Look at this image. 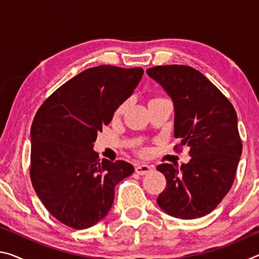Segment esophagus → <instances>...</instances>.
<instances>
[{"mask_svg":"<svg viewBox=\"0 0 259 259\" xmlns=\"http://www.w3.org/2000/svg\"><path fill=\"white\" fill-rule=\"evenodd\" d=\"M152 170H153L152 166L147 165V164H138L135 168L136 174H138V175H146L148 172H151Z\"/></svg>","mask_w":259,"mask_h":259,"instance_id":"34e87169","label":"esophagus"}]
</instances>
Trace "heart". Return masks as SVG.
Here are the masks:
<instances>
[{
  "mask_svg": "<svg viewBox=\"0 0 259 259\" xmlns=\"http://www.w3.org/2000/svg\"><path fill=\"white\" fill-rule=\"evenodd\" d=\"M155 99H156V98H155ZM125 107H126V102H125V103H123V104H121L120 106L117 107V109H116V114H121L122 112L124 111Z\"/></svg>",
  "mask_w": 259,
  "mask_h": 259,
  "instance_id": "b5f03b06",
  "label": "heart"
}]
</instances>
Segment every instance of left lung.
I'll use <instances>...</instances> for the list:
<instances>
[{
    "label": "left lung",
    "instance_id": "1",
    "mask_svg": "<svg viewBox=\"0 0 259 259\" xmlns=\"http://www.w3.org/2000/svg\"><path fill=\"white\" fill-rule=\"evenodd\" d=\"M146 73L172 99L174 135L182 139L178 147H191L187 164L157 165L166 186L156 202L176 218L205 216L231 190L242 153L235 109L216 85L190 66H155Z\"/></svg>",
    "mask_w": 259,
    "mask_h": 259
}]
</instances>
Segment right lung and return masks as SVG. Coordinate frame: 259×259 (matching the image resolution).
I'll return each mask as SVG.
<instances>
[{
    "label": "right lung",
    "instance_id": "obj_1",
    "mask_svg": "<svg viewBox=\"0 0 259 259\" xmlns=\"http://www.w3.org/2000/svg\"><path fill=\"white\" fill-rule=\"evenodd\" d=\"M143 74L142 67L88 68L58 88L34 117L30 181L48 211L72 229L102 221L114 188L134 172L125 161L98 160L94 143Z\"/></svg>",
    "mask_w": 259,
    "mask_h": 259
}]
</instances>
